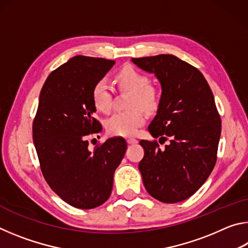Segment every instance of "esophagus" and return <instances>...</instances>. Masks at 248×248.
<instances>
[{
	"label": "esophagus",
	"mask_w": 248,
	"mask_h": 248,
	"mask_svg": "<svg viewBox=\"0 0 248 248\" xmlns=\"http://www.w3.org/2000/svg\"><path fill=\"white\" fill-rule=\"evenodd\" d=\"M127 142L128 144H136L138 143V140L134 139V138H129V139H127Z\"/></svg>",
	"instance_id": "esophagus-1"
}]
</instances>
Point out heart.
I'll return each mask as SVG.
<instances>
[{
  "instance_id": "1",
  "label": "heart",
  "mask_w": 248,
  "mask_h": 248,
  "mask_svg": "<svg viewBox=\"0 0 248 248\" xmlns=\"http://www.w3.org/2000/svg\"><path fill=\"white\" fill-rule=\"evenodd\" d=\"M116 79L124 90L132 93L130 107H141L146 111H152L158 105V94L154 87L150 86V81L130 66L121 69L116 75ZM92 98L97 110L109 112L112 107V93L106 79H100L92 91ZM145 116L140 108L115 112L106 121L107 131L112 136H133L144 124Z\"/></svg>"
}]
</instances>
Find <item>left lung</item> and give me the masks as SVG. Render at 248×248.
<instances>
[{
  "mask_svg": "<svg viewBox=\"0 0 248 248\" xmlns=\"http://www.w3.org/2000/svg\"><path fill=\"white\" fill-rule=\"evenodd\" d=\"M131 61L161 84L156 115L148 129L159 143L170 138L163 149L156 141H140L144 187L162 202L186 200L204 184L217 162L221 119L211 89L198 69L173 54Z\"/></svg>",
  "mask_w": 248,
  "mask_h": 248,
  "instance_id": "left-lung-1",
  "label": "left lung"
}]
</instances>
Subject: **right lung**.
Returning <instances> with one entry per match:
<instances>
[{
  "mask_svg": "<svg viewBox=\"0 0 248 248\" xmlns=\"http://www.w3.org/2000/svg\"><path fill=\"white\" fill-rule=\"evenodd\" d=\"M115 64L103 58L75 56L50 73L40 92L32 124L33 144L50 188L78 209L103 204L127 150L123 138L89 149L87 137L102 131L92 91Z\"/></svg>",
  "mask_w": 248,
  "mask_h": 248,
  "instance_id": "right-lung-1",
  "label": "right lung"
}]
</instances>
